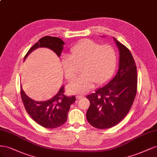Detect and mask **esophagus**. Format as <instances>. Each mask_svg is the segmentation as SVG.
Instances as JSON below:
<instances>
[{"mask_svg":"<svg viewBox=\"0 0 157 157\" xmlns=\"http://www.w3.org/2000/svg\"><path fill=\"white\" fill-rule=\"evenodd\" d=\"M83 98H84V96L83 95H78V96H76V99H78V100L82 99Z\"/></svg>","mask_w":157,"mask_h":157,"instance_id":"34e87169","label":"esophagus"}]
</instances>
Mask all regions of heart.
I'll return each instance as SVG.
<instances>
[{
  "label": "heart",
  "instance_id": "1",
  "mask_svg": "<svg viewBox=\"0 0 157 157\" xmlns=\"http://www.w3.org/2000/svg\"><path fill=\"white\" fill-rule=\"evenodd\" d=\"M117 64V53L109 45H101L92 40H81L70 49L68 57L62 60L64 76L68 82L74 80L81 68L82 76L68 86L73 94H83L93 87L94 82L100 85L108 80Z\"/></svg>",
  "mask_w": 157,
  "mask_h": 157
}]
</instances>
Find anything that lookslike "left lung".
Instances as JSON below:
<instances>
[{
  "instance_id": "8db88e82",
  "label": "left lung",
  "mask_w": 157,
  "mask_h": 157,
  "mask_svg": "<svg viewBox=\"0 0 157 157\" xmlns=\"http://www.w3.org/2000/svg\"><path fill=\"white\" fill-rule=\"evenodd\" d=\"M119 50V67L115 77L94 93L87 95V119L98 129L113 127L127 115L137 92V68L130 50L115 38Z\"/></svg>"
}]
</instances>
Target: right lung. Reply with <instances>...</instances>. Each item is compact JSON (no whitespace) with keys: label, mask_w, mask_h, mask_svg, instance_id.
Wrapping results in <instances>:
<instances>
[{"label":"right lung","mask_w":157,"mask_h":157,"mask_svg":"<svg viewBox=\"0 0 157 157\" xmlns=\"http://www.w3.org/2000/svg\"><path fill=\"white\" fill-rule=\"evenodd\" d=\"M64 44V42L59 38L44 36L30 48L25 58L38 48H49L60 57ZM64 89L62 86L59 93L51 99L44 102H37L27 97L21 87L20 91L24 107L28 114L39 125L53 129L59 127L67 121L70 105L75 101V97L66 96L64 94Z\"/></svg>","instance_id":"1"}]
</instances>
